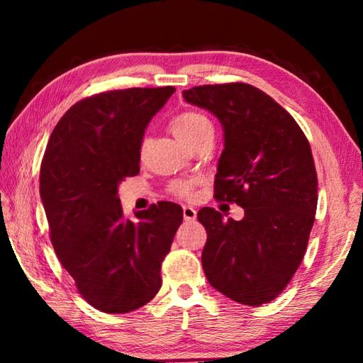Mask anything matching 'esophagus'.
Returning a JSON list of instances; mask_svg holds the SVG:
<instances>
[{
  "label": "esophagus",
  "mask_w": 363,
  "mask_h": 363,
  "mask_svg": "<svg viewBox=\"0 0 363 363\" xmlns=\"http://www.w3.org/2000/svg\"><path fill=\"white\" fill-rule=\"evenodd\" d=\"M182 214H184V219H186V220H195V218H196V211L194 210L192 206H184Z\"/></svg>",
  "instance_id": "34e87169"
}]
</instances>
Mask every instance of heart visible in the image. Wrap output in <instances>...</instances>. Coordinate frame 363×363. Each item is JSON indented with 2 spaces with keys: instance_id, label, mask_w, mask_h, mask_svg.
I'll use <instances>...</instances> for the list:
<instances>
[{
  "instance_id": "heart-1",
  "label": "heart",
  "mask_w": 363,
  "mask_h": 363,
  "mask_svg": "<svg viewBox=\"0 0 363 363\" xmlns=\"http://www.w3.org/2000/svg\"><path fill=\"white\" fill-rule=\"evenodd\" d=\"M171 131L174 133V136L181 140V143L189 147L196 139L206 136V134H213V125L210 118L206 115L200 112H194V110H187V112H182L176 116V118L171 121ZM147 147V139L143 140L140 144V152L144 153ZM171 194L176 196H181V199H189L192 195L194 184L190 181H176L169 186Z\"/></svg>"
}]
</instances>
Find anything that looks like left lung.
Returning <instances> with one entry per match:
<instances>
[{
    "mask_svg": "<svg viewBox=\"0 0 363 363\" xmlns=\"http://www.w3.org/2000/svg\"><path fill=\"white\" fill-rule=\"evenodd\" d=\"M182 96L223 125L214 196L245 210L242 220H224L214 208L196 214L208 233L206 279L240 304L270 303L298 270L314 225L317 171L309 140L284 107L251 84H203Z\"/></svg>",
    "mask_w": 363,
    "mask_h": 363,
    "instance_id": "left-lung-1",
    "label": "left lung"
}]
</instances>
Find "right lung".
<instances>
[{
    "mask_svg": "<svg viewBox=\"0 0 363 363\" xmlns=\"http://www.w3.org/2000/svg\"><path fill=\"white\" fill-rule=\"evenodd\" d=\"M173 86L107 91L67 110L46 145L40 195L49 235L77 290L97 311L126 314L162 286L182 208L160 201L126 219L118 199L125 177L139 173L145 128Z\"/></svg>",
    "mask_w": 363,
    "mask_h": 363,
    "instance_id": "add662e5",
    "label": "right lung"
}]
</instances>
